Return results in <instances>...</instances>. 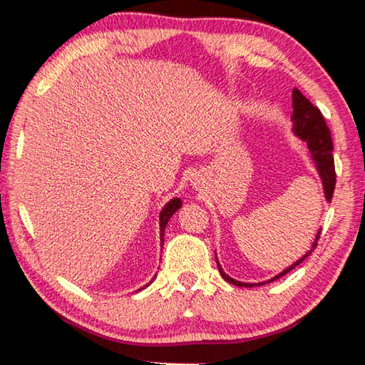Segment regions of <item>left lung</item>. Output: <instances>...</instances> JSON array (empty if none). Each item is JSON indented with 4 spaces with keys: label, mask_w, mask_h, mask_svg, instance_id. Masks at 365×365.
I'll list each match as a JSON object with an SVG mask.
<instances>
[{
    "label": "left lung",
    "mask_w": 365,
    "mask_h": 365,
    "mask_svg": "<svg viewBox=\"0 0 365 365\" xmlns=\"http://www.w3.org/2000/svg\"><path fill=\"white\" fill-rule=\"evenodd\" d=\"M293 130L298 135L301 140H304L307 143L309 151H311L314 160L317 164V170L320 177H322L324 182V190H325V197L327 200H331L333 197V191H335V185H336V172H335V160H333V141H331V133L330 128L327 125V122L324 119L322 113L317 106L307 100V98L301 93L298 88L293 90ZM320 238V232L316 237V243L312 245V250H316L317 246V240ZM312 250L307 252L304 257H301L299 261H296L293 265H289L287 270H283L282 274H279L274 279L269 282H274L277 279H280L285 274H288L289 270H293L296 265H299L304 259L311 255ZM219 265V262H217ZM219 272L222 275V279L227 280L228 283L237 287H255L252 283H243V282H237L228 277L224 270L220 269L219 265ZM261 285V283H259Z\"/></svg>",
    "instance_id": "8db88e82"
}]
</instances>
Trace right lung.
<instances>
[{
	"label": "right lung",
	"mask_w": 365,
	"mask_h": 365,
	"mask_svg": "<svg viewBox=\"0 0 365 365\" xmlns=\"http://www.w3.org/2000/svg\"><path fill=\"white\" fill-rule=\"evenodd\" d=\"M182 206V201L178 200V197H175V200H172V201H169L168 205L164 206V209H163V212H160V217H159V220H160V237H164V228H165V225H168V222H169V219L172 217V215L175 214V211L178 207ZM163 240V238H160Z\"/></svg>",
	"instance_id": "right-lung-1"
}]
</instances>
